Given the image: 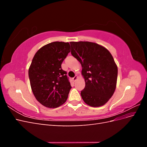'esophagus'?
Masks as SVG:
<instances>
[{
	"label": "esophagus",
	"instance_id": "34e87169",
	"mask_svg": "<svg viewBox=\"0 0 147 147\" xmlns=\"http://www.w3.org/2000/svg\"><path fill=\"white\" fill-rule=\"evenodd\" d=\"M77 78H78V77H77V75H75V76L74 77H73V78H72V80H73L74 81V82H75L77 80Z\"/></svg>",
	"mask_w": 147,
	"mask_h": 147
}]
</instances>
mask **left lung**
I'll return each instance as SVG.
<instances>
[{
	"label": "left lung",
	"instance_id": "left-lung-1",
	"mask_svg": "<svg viewBox=\"0 0 147 147\" xmlns=\"http://www.w3.org/2000/svg\"><path fill=\"white\" fill-rule=\"evenodd\" d=\"M71 54L82 67L85 87L81 96L91 107L104 105L111 98L117 85L118 68L110 53L98 44L71 42Z\"/></svg>",
	"mask_w": 147,
	"mask_h": 147
}]
</instances>
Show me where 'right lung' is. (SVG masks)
I'll list each match as a JSON object with an SVG mask.
<instances>
[{
	"label": "right lung",
	"instance_id": "1",
	"mask_svg": "<svg viewBox=\"0 0 147 147\" xmlns=\"http://www.w3.org/2000/svg\"><path fill=\"white\" fill-rule=\"evenodd\" d=\"M70 51L68 42H55L39 49L33 57L29 69L31 89L47 107H58L67 99L72 87L61 64Z\"/></svg>",
	"mask_w": 147,
	"mask_h": 147
}]
</instances>
